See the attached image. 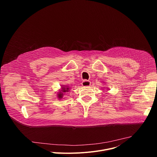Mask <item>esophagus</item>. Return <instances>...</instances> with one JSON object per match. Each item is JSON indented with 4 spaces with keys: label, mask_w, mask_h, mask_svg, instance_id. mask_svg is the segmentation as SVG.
Returning <instances> with one entry per match:
<instances>
[{
    "label": "esophagus",
    "mask_w": 157,
    "mask_h": 157,
    "mask_svg": "<svg viewBox=\"0 0 157 157\" xmlns=\"http://www.w3.org/2000/svg\"><path fill=\"white\" fill-rule=\"evenodd\" d=\"M82 86H84V87H86V86H89L91 85V82H89V81H87V80H84L82 82Z\"/></svg>",
    "instance_id": "esophagus-1"
}]
</instances>
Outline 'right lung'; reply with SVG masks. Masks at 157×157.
Masks as SVG:
<instances>
[{
    "instance_id": "1",
    "label": "right lung",
    "mask_w": 157,
    "mask_h": 157,
    "mask_svg": "<svg viewBox=\"0 0 157 157\" xmlns=\"http://www.w3.org/2000/svg\"><path fill=\"white\" fill-rule=\"evenodd\" d=\"M65 89H67V90H65ZM68 88H67V89H64V87H63V92H66V91H68ZM62 95L63 94H61V93H59V94H58V96H59V98H61L62 97Z\"/></svg>"
}]
</instances>
